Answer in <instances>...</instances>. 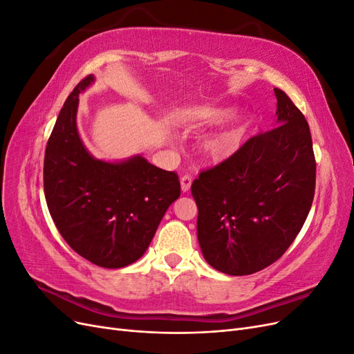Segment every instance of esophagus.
Instances as JSON below:
<instances>
[{
    "mask_svg": "<svg viewBox=\"0 0 354 354\" xmlns=\"http://www.w3.org/2000/svg\"><path fill=\"white\" fill-rule=\"evenodd\" d=\"M180 185H181V190L187 192L190 189V186H192V176L185 174L183 177L180 178Z\"/></svg>",
    "mask_w": 354,
    "mask_h": 354,
    "instance_id": "esophagus-1",
    "label": "esophagus"
}]
</instances>
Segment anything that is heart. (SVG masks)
Masks as SVG:
<instances>
[{
	"mask_svg": "<svg viewBox=\"0 0 354 354\" xmlns=\"http://www.w3.org/2000/svg\"><path fill=\"white\" fill-rule=\"evenodd\" d=\"M236 113V108L232 106H220V108H202L195 112L194 120L199 125H218L230 120ZM246 130V121L243 118L234 120L224 130L214 134L205 145V152L211 158H227L236 151Z\"/></svg>",
	"mask_w": 354,
	"mask_h": 354,
	"instance_id": "heart-1",
	"label": "heart"
}]
</instances>
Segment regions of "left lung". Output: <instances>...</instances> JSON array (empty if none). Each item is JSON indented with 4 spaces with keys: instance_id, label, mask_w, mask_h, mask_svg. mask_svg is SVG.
Masks as SVG:
<instances>
[{
    "instance_id": "1",
    "label": "left lung",
    "mask_w": 354,
    "mask_h": 354,
    "mask_svg": "<svg viewBox=\"0 0 354 354\" xmlns=\"http://www.w3.org/2000/svg\"><path fill=\"white\" fill-rule=\"evenodd\" d=\"M274 95L277 127L251 137L192 185L203 259L226 274H252L279 260L312 208L310 128L282 90L274 88Z\"/></svg>"
}]
</instances>
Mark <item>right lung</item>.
I'll return each mask as SVG.
<instances>
[{"instance_id": "add662e5", "label": "right lung", "mask_w": 354, "mask_h": 354, "mask_svg": "<svg viewBox=\"0 0 354 354\" xmlns=\"http://www.w3.org/2000/svg\"><path fill=\"white\" fill-rule=\"evenodd\" d=\"M85 77L69 94L46 147L44 194L50 216L71 248L104 269L137 261L168 207L180 196L174 171L136 155L120 162L95 159L77 127Z\"/></svg>"}]
</instances>
